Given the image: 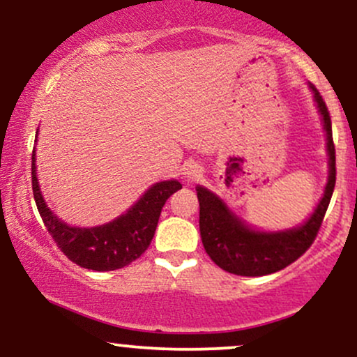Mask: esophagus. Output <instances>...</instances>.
I'll use <instances>...</instances> for the list:
<instances>
[{
    "instance_id": "1",
    "label": "esophagus",
    "mask_w": 357,
    "mask_h": 357,
    "mask_svg": "<svg viewBox=\"0 0 357 357\" xmlns=\"http://www.w3.org/2000/svg\"><path fill=\"white\" fill-rule=\"evenodd\" d=\"M184 179L186 181H196V179L202 176V167H199L198 165H190L184 167Z\"/></svg>"
}]
</instances>
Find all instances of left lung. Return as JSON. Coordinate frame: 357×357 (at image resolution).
I'll return each instance as SVG.
<instances>
[{"mask_svg":"<svg viewBox=\"0 0 357 357\" xmlns=\"http://www.w3.org/2000/svg\"><path fill=\"white\" fill-rule=\"evenodd\" d=\"M319 112L322 114L329 151V181L317 210L301 228L280 233L250 230L225 206L213 192L198 186L199 231L203 247L210 258L225 272L243 277H260L275 273L301 258L317 236L324 216L329 208L335 186V146L329 110L319 90L310 84Z\"/></svg>","mask_w":357,"mask_h":357,"instance_id":"obj_1","label":"left lung"}]
</instances>
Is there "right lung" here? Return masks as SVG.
<instances>
[{"instance_id": "obj_1", "label": "right lung", "mask_w": 357, "mask_h": 357, "mask_svg": "<svg viewBox=\"0 0 357 357\" xmlns=\"http://www.w3.org/2000/svg\"><path fill=\"white\" fill-rule=\"evenodd\" d=\"M31 188L45 228L63 255L84 268L109 272L132 264L146 252L166 199L183 186L178 181L154 184L126 215L96 228L68 227L48 210L36 179L35 151L31 154Z\"/></svg>"}]
</instances>
